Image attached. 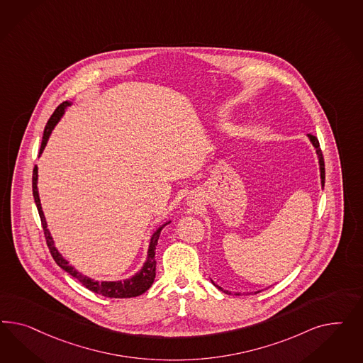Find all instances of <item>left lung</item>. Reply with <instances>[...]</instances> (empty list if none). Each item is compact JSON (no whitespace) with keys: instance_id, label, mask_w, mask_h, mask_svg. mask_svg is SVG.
<instances>
[{"instance_id":"8db88e82","label":"left lung","mask_w":363,"mask_h":363,"mask_svg":"<svg viewBox=\"0 0 363 363\" xmlns=\"http://www.w3.org/2000/svg\"><path fill=\"white\" fill-rule=\"evenodd\" d=\"M308 140H310V143H313V146H314V149H315V152H317V155H318L319 173H320V185H322V186H325V161H323L322 150H320V147H319L318 140H317V137H315V135H311V134H308ZM217 287L222 290V287H220V286H217ZM226 293H228V291H226ZM257 293H259V291H255V294H257ZM238 296H240V294H238Z\"/></svg>"}]
</instances>
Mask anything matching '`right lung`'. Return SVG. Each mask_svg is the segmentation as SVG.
I'll return each mask as SVG.
<instances>
[{"label": "right lung", "mask_w": 363, "mask_h": 363, "mask_svg": "<svg viewBox=\"0 0 363 363\" xmlns=\"http://www.w3.org/2000/svg\"><path fill=\"white\" fill-rule=\"evenodd\" d=\"M72 102L70 101H65L62 102L57 109L55 110V113L52 114V117L49 118V121L45 126L44 135H43V143H41V149H40V154H43L44 152L45 146L48 143V140L50 137V134L53 132L55 125L60 122V120L62 118L64 113H65L66 108L70 106ZM38 169L37 166H34L33 169V197L34 202L37 205V209H38V214H40V218H41V223H43V229H44L45 240L48 243V247L50 250V254L53 257V259L55 261V264H58L62 270H65L66 273L74 277L77 279L79 284L85 286L89 290L101 294L104 297L109 298H132L138 297L143 294L146 290H149V287L153 285L154 278H155V259H154V255H155V246H157V242L160 238V234L161 230L164 229V226H166L167 223H170V220L165 222L164 225H161L157 230L154 231L152 238H150V243H149V249H147V257H146V261L143 264L141 270L138 273L128 278V279H123V281H94L91 278H89L86 275L81 274L78 273L77 270L74 269V266L69 264V261H66L65 258L62 257V254H60V252L55 249V241L50 235V231L48 229V223L45 220L44 211L41 208V201H40V196H38Z\"/></svg>", "instance_id": "add662e5"}]
</instances>
